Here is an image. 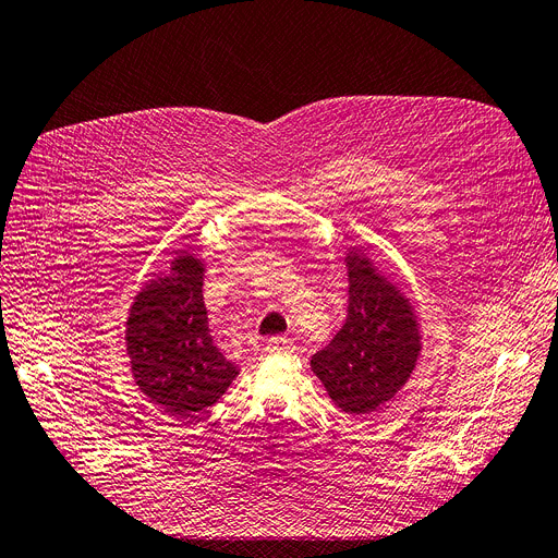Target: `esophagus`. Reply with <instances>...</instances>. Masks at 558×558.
Masks as SVG:
<instances>
[{"label":"esophagus","instance_id":"1","mask_svg":"<svg viewBox=\"0 0 558 558\" xmlns=\"http://www.w3.org/2000/svg\"><path fill=\"white\" fill-rule=\"evenodd\" d=\"M294 342L287 337H271L269 342H266V351L269 353H294Z\"/></svg>","mask_w":558,"mask_h":558}]
</instances>
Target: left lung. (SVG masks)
Here are the masks:
<instances>
[{
	"mask_svg": "<svg viewBox=\"0 0 558 558\" xmlns=\"http://www.w3.org/2000/svg\"><path fill=\"white\" fill-rule=\"evenodd\" d=\"M349 312L332 342L310 360L337 408L353 417L374 415L395 401L422 353L417 310L378 271L369 253H347Z\"/></svg>",
	"mask_w": 558,
	"mask_h": 558,
	"instance_id": "8db88e82",
	"label": "left lung"
}]
</instances>
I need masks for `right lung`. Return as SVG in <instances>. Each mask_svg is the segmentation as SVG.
Masks as SVG:
<instances>
[{"label": "right lung", "mask_w": 558, "mask_h": 558, "mask_svg": "<svg viewBox=\"0 0 558 558\" xmlns=\"http://www.w3.org/2000/svg\"><path fill=\"white\" fill-rule=\"evenodd\" d=\"M203 276V259L175 251L171 269L141 287L125 322L134 383L171 420L214 405L239 374L211 342Z\"/></svg>", "instance_id": "right-lung-1"}]
</instances>
